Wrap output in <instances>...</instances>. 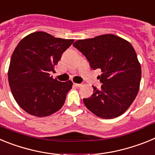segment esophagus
I'll return each mask as SVG.
<instances>
[{
    "label": "esophagus",
    "mask_w": 155,
    "mask_h": 155,
    "mask_svg": "<svg viewBox=\"0 0 155 155\" xmlns=\"http://www.w3.org/2000/svg\"><path fill=\"white\" fill-rule=\"evenodd\" d=\"M74 85L77 87H81L82 84H76V83H74Z\"/></svg>",
    "instance_id": "1"
}]
</instances>
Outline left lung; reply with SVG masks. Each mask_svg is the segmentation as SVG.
Segmentation results:
<instances>
[{
  "instance_id": "left-lung-1",
  "label": "left lung",
  "mask_w": 155,
  "mask_h": 155,
  "mask_svg": "<svg viewBox=\"0 0 155 155\" xmlns=\"http://www.w3.org/2000/svg\"><path fill=\"white\" fill-rule=\"evenodd\" d=\"M89 61L91 68L100 70L101 90L83 102L88 110L102 119L124 114L134 101L140 88L141 67L136 51L127 40L113 34L79 39L73 44Z\"/></svg>"
}]
</instances>
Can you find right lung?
Returning a JSON list of instances; mask_svg holds the SVG:
<instances>
[{"mask_svg": "<svg viewBox=\"0 0 155 155\" xmlns=\"http://www.w3.org/2000/svg\"><path fill=\"white\" fill-rule=\"evenodd\" d=\"M74 39L35 31L21 39L12 53L8 82L18 105L28 114L50 116L62 108L73 82L59 81L50 72Z\"/></svg>", "mask_w": 155, "mask_h": 155, "instance_id": "1", "label": "right lung"}]
</instances>
